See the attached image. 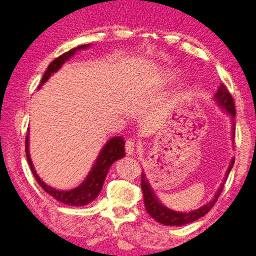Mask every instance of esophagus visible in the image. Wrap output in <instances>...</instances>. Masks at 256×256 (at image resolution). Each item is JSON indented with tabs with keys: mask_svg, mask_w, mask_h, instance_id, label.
Here are the masks:
<instances>
[{
	"mask_svg": "<svg viewBox=\"0 0 256 256\" xmlns=\"http://www.w3.org/2000/svg\"><path fill=\"white\" fill-rule=\"evenodd\" d=\"M136 144L133 140H128L125 142V152H126L128 155H134L136 152Z\"/></svg>",
	"mask_w": 256,
	"mask_h": 256,
	"instance_id": "esophagus-1",
	"label": "esophagus"
}]
</instances>
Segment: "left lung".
I'll return each mask as SVG.
<instances>
[{
	"label": "left lung",
	"mask_w": 256,
	"mask_h": 256,
	"mask_svg": "<svg viewBox=\"0 0 256 256\" xmlns=\"http://www.w3.org/2000/svg\"><path fill=\"white\" fill-rule=\"evenodd\" d=\"M214 99H216V102L218 104V106H221L224 110L229 114L232 118V140L234 138V118L236 116V109H234V102L232 96H231L230 92L228 91V88L224 84H221L218 88V92L214 94ZM234 163V158H232L231 163L229 165L228 171L226 173V178L224 181L228 178L229 173L232 168ZM224 181L221 184L220 188L216 194V196L208 204H205L202 208L190 210V212H176V210H172L164 206L162 202L157 200V197L154 194L152 186L148 184L147 179H146L144 173L141 174V189H142L144 192V208L146 210H147L148 214L152 216L154 220H156L158 223H162L164 226H184L188 224L190 222H194L198 220V218L204 216L205 214H208L210 208L216 205V202L218 200V196L222 192L223 189V184H224Z\"/></svg>",
	"instance_id": "obj_1"
}]
</instances>
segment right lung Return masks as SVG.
<instances>
[{
	"instance_id": "right-lung-1",
	"label": "right lung",
	"mask_w": 256,
	"mask_h": 256,
	"mask_svg": "<svg viewBox=\"0 0 256 256\" xmlns=\"http://www.w3.org/2000/svg\"><path fill=\"white\" fill-rule=\"evenodd\" d=\"M88 48V44H84V46H80L77 48H72L68 52H64L58 58H56L54 62L48 64V70L44 72L42 77V80H40V84L38 88L42 86V85L46 82V80L50 78V76L54 74V72H58L60 68H62V64L70 60L72 56L75 54L77 50H83V48ZM124 140L122 136H115L112 138L108 142L104 144V147L101 149L98 158H96V164L93 165L92 170L88 173L82 184L72 189V190H58L56 188H52V186H48L46 184L40 179V176L36 174V171L32 163L30 156V141H28V134L26 136V157L28 160V164L30 166L32 172H33V176L38 181V184L42 186L44 192L51 194L52 197L54 198L60 202H64V204L70 205V206H84L88 205V202L94 200L96 197H98L99 192L102 189L104 181L106 179V176L109 171V168L114 164V162L120 160L125 155L124 150Z\"/></svg>"
}]
</instances>
